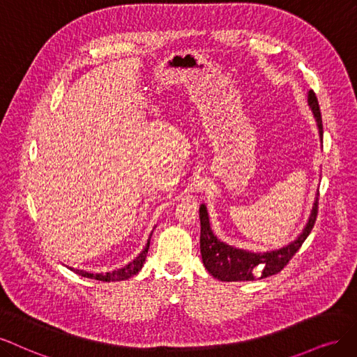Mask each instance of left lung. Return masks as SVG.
Masks as SVG:
<instances>
[{
	"mask_svg": "<svg viewBox=\"0 0 357 357\" xmlns=\"http://www.w3.org/2000/svg\"><path fill=\"white\" fill-rule=\"evenodd\" d=\"M307 102L316 119L320 141H324V124H321L320 107L313 90L308 91ZM317 197L313 203L312 213L308 216L303 233L286 246L267 252H249L224 243L212 231L206 204H200V252L203 266L209 271V274L221 282H246L255 280L257 278L264 279L280 273L296 254L298 249L303 246L308 234L312 233L317 218Z\"/></svg>",
	"mask_w": 357,
	"mask_h": 357,
	"instance_id": "left-lung-1",
	"label": "left lung"
}]
</instances>
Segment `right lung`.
Returning a JSON list of instances; mask_svg holds the SVG:
<instances>
[{
	"label": "right lung",
	"mask_w": 357,
	"mask_h": 357,
	"mask_svg": "<svg viewBox=\"0 0 357 357\" xmlns=\"http://www.w3.org/2000/svg\"><path fill=\"white\" fill-rule=\"evenodd\" d=\"M151 236L153 233L149 234V238L146 241V246L144 248V250L141 252L139 255H137L132 262H129L128 266L123 267V268H119V270H114V271H109V273H87L84 270H77V268H71L74 273H77L78 275H83V278H87V279H95V280H100V282H120V280H126L132 278V275L137 274L141 271L144 262H145V258H146V254H148V249H149V240H151Z\"/></svg>",
	"instance_id": "right-lung-1"
}]
</instances>
